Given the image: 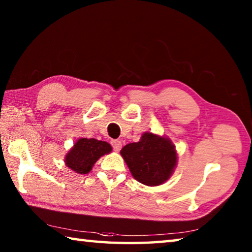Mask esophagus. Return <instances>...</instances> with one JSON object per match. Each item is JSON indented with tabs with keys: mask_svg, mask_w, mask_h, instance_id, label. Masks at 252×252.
I'll return each instance as SVG.
<instances>
[{
	"mask_svg": "<svg viewBox=\"0 0 252 252\" xmlns=\"http://www.w3.org/2000/svg\"><path fill=\"white\" fill-rule=\"evenodd\" d=\"M111 144H112V147H113V150L114 151H120L121 150V148H122V142L120 141V140H112V141H111Z\"/></svg>",
	"mask_w": 252,
	"mask_h": 252,
	"instance_id": "obj_1",
	"label": "esophagus"
}]
</instances>
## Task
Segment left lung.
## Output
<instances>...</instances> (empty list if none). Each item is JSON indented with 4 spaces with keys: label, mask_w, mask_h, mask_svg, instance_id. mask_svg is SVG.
I'll list each match as a JSON object with an SVG mask.
<instances>
[{
    "label": "left lung",
    "mask_w": 252,
    "mask_h": 252,
    "mask_svg": "<svg viewBox=\"0 0 252 252\" xmlns=\"http://www.w3.org/2000/svg\"><path fill=\"white\" fill-rule=\"evenodd\" d=\"M136 181L148 187L167 182L177 167L176 146L168 136L144 132L139 142L129 143L120 151Z\"/></svg>",
    "instance_id": "obj_1"
}]
</instances>
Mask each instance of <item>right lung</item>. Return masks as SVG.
Returning <instances> with one entry per match:
<instances>
[{
    "mask_svg": "<svg viewBox=\"0 0 252 252\" xmlns=\"http://www.w3.org/2000/svg\"><path fill=\"white\" fill-rule=\"evenodd\" d=\"M111 151L112 147L108 142L93 138H80L65 155L64 163L75 173L87 174L101 157L109 155Z\"/></svg>",
    "mask_w": 252,
    "mask_h": 252,
    "instance_id": "1",
    "label": "right lung"
}]
</instances>
